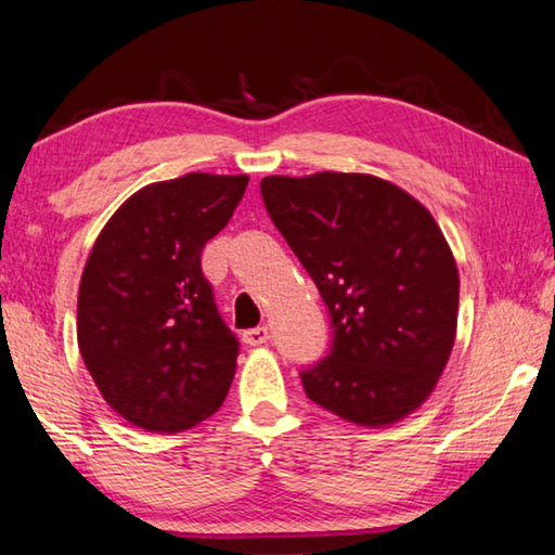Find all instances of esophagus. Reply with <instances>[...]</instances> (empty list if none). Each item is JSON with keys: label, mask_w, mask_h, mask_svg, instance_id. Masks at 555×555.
<instances>
[{"label": "esophagus", "mask_w": 555, "mask_h": 555, "mask_svg": "<svg viewBox=\"0 0 555 555\" xmlns=\"http://www.w3.org/2000/svg\"><path fill=\"white\" fill-rule=\"evenodd\" d=\"M268 339H270L268 326H256V330H245L243 332V341L248 344V347H260V344H266Z\"/></svg>", "instance_id": "34e87169"}]
</instances>
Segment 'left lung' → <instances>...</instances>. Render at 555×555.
<instances>
[{
  "mask_svg": "<svg viewBox=\"0 0 555 555\" xmlns=\"http://www.w3.org/2000/svg\"><path fill=\"white\" fill-rule=\"evenodd\" d=\"M275 229L332 317V351L305 369L310 401L380 428L425 403L457 332V262L428 208L371 175L266 177Z\"/></svg>",
  "mask_w": 555,
  "mask_h": 555,
  "instance_id": "1",
  "label": "left lung"
}]
</instances>
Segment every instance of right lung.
<instances>
[{
  "label": "right lung",
  "instance_id": "add662e5",
  "mask_svg": "<svg viewBox=\"0 0 555 555\" xmlns=\"http://www.w3.org/2000/svg\"><path fill=\"white\" fill-rule=\"evenodd\" d=\"M248 177L192 171L140 189L90 250L78 289V349L100 396L147 433L214 415L238 339L216 310L202 250L231 221Z\"/></svg>",
  "mask_w": 555,
  "mask_h": 555
}]
</instances>
